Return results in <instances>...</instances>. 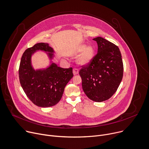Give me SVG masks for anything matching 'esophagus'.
I'll use <instances>...</instances> for the list:
<instances>
[{"instance_id": "obj_1", "label": "esophagus", "mask_w": 149, "mask_h": 149, "mask_svg": "<svg viewBox=\"0 0 149 149\" xmlns=\"http://www.w3.org/2000/svg\"><path fill=\"white\" fill-rule=\"evenodd\" d=\"M73 74L74 75H76L79 73V70L77 68H74L73 69Z\"/></svg>"}]
</instances>
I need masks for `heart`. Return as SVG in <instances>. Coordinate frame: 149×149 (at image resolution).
Masks as SVG:
<instances>
[{"label":"heart","mask_w":149,"mask_h":149,"mask_svg":"<svg viewBox=\"0 0 149 149\" xmlns=\"http://www.w3.org/2000/svg\"><path fill=\"white\" fill-rule=\"evenodd\" d=\"M81 52L82 53L78 58V62L80 65L86 66L92 62L95 56V48L91 45L86 46V45L81 44L77 49V53Z\"/></svg>","instance_id":"1"}]
</instances>
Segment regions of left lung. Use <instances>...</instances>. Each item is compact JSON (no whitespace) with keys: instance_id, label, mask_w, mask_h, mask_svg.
<instances>
[{"instance_id":"left-lung-1","label":"left lung","mask_w":149,"mask_h":149,"mask_svg":"<svg viewBox=\"0 0 149 149\" xmlns=\"http://www.w3.org/2000/svg\"><path fill=\"white\" fill-rule=\"evenodd\" d=\"M97 53L92 62L79 72L82 88L91 100L102 102L110 99L122 81L123 64L118 47L106 39L97 37Z\"/></svg>"}]
</instances>
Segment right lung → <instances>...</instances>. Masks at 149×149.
<instances>
[{
    "label": "right lung",
    "instance_id": "1",
    "mask_svg": "<svg viewBox=\"0 0 149 149\" xmlns=\"http://www.w3.org/2000/svg\"><path fill=\"white\" fill-rule=\"evenodd\" d=\"M38 50L46 52L50 59L54 56V50L48 43H39L27 49L21 58L19 80L25 94L33 104L42 107H51L61 100L65 86L73 76V69H63L52 63L46 69L35 70L31 57Z\"/></svg>",
    "mask_w": 149,
    "mask_h": 149
}]
</instances>
